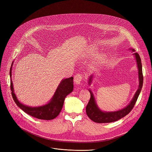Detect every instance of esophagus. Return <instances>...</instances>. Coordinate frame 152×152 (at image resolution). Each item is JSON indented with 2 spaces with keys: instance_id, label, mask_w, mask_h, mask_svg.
Here are the masks:
<instances>
[{
  "instance_id": "34e87169",
  "label": "esophagus",
  "mask_w": 152,
  "mask_h": 152,
  "mask_svg": "<svg viewBox=\"0 0 152 152\" xmlns=\"http://www.w3.org/2000/svg\"><path fill=\"white\" fill-rule=\"evenodd\" d=\"M82 76L79 74H77L74 76V82L76 84H79L82 81Z\"/></svg>"
}]
</instances>
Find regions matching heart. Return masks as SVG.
Returning a JSON list of instances; mask_svg holds the SVG:
<instances>
[{
	"label": "heart",
	"mask_w": 152,
	"mask_h": 152,
	"mask_svg": "<svg viewBox=\"0 0 152 152\" xmlns=\"http://www.w3.org/2000/svg\"><path fill=\"white\" fill-rule=\"evenodd\" d=\"M95 53V51L94 50V49H89V50H87L85 55L87 56V57H91V56L94 55Z\"/></svg>",
	"instance_id": "b5f03b06"
}]
</instances>
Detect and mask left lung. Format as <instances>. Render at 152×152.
I'll return each mask as SVG.
<instances>
[{"instance_id": "8db88e82", "label": "left lung", "mask_w": 152, "mask_h": 152, "mask_svg": "<svg viewBox=\"0 0 152 152\" xmlns=\"http://www.w3.org/2000/svg\"><path fill=\"white\" fill-rule=\"evenodd\" d=\"M131 50L132 52H135V50L133 49H130ZM135 56V58L136 60V62L137 64V68H138V74H139V84L138 89L135 92L134 97L132 98V100L129 103V105H127L125 108L118 110L116 111H111V112H106V111H103L98 107L96 102H95L94 94L89 89L90 94H91V99L88 104L87 105L86 107V113L88 117L91 119L92 121L97 123H111L116 121L119 120L121 118H123L124 116H126L127 114H129L131 111L132 110L133 107H134L135 102H136L140 92L142 90V87L143 86V75H142V63L141 59L139 55L137 53H134ZM93 76L91 75L89 79V84L91 85L92 81Z\"/></svg>"}]
</instances>
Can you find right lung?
Wrapping results in <instances>:
<instances>
[{"label": "right lung", "mask_w": 152, "mask_h": 152, "mask_svg": "<svg viewBox=\"0 0 152 152\" xmlns=\"http://www.w3.org/2000/svg\"><path fill=\"white\" fill-rule=\"evenodd\" d=\"M12 66L10 69V76L11 78L10 89L12 91V95L13 100L17 106L26 113L37 119L50 120L57 117L62 109L65 97L73 90V77H71L61 80L53 97L46 105L31 107L22 104L17 99V96L14 93L13 86L12 81Z\"/></svg>", "instance_id": "obj_1"}]
</instances>
